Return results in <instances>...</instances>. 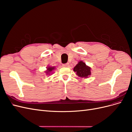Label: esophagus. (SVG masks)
<instances>
[{
    "label": "esophagus",
    "mask_w": 132,
    "mask_h": 132,
    "mask_svg": "<svg viewBox=\"0 0 132 132\" xmlns=\"http://www.w3.org/2000/svg\"><path fill=\"white\" fill-rule=\"evenodd\" d=\"M63 67H69V63L64 64H63Z\"/></svg>",
    "instance_id": "1"
}]
</instances>
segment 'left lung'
<instances>
[{
  "label": "left lung",
  "mask_w": 132,
  "mask_h": 132,
  "mask_svg": "<svg viewBox=\"0 0 132 132\" xmlns=\"http://www.w3.org/2000/svg\"><path fill=\"white\" fill-rule=\"evenodd\" d=\"M73 70L75 72V74L81 78L86 79L90 77L91 74V68L86 65L82 61H79L74 67Z\"/></svg>",
  "instance_id": "8db88e82"
}]
</instances>
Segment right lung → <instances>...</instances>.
Instances as JSON below:
<instances>
[{
  "label": "right lung",
  "instance_id": "add662e5",
  "mask_svg": "<svg viewBox=\"0 0 132 132\" xmlns=\"http://www.w3.org/2000/svg\"><path fill=\"white\" fill-rule=\"evenodd\" d=\"M46 68H47V70L46 71H45V72L46 73V75H50L53 74V71L55 69V67L48 66V67H47Z\"/></svg>",
  "mask_w": 132,
  "mask_h": 132
}]
</instances>
